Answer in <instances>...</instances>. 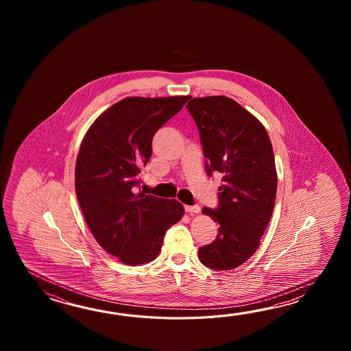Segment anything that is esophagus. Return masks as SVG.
Returning <instances> with one entry per match:
<instances>
[{
  "instance_id": "esophagus-1",
  "label": "esophagus",
  "mask_w": 351,
  "mask_h": 351,
  "mask_svg": "<svg viewBox=\"0 0 351 351\" xmlns=\"http://www.w3.org/2000/svg\"><path fill=\"white\" fill-rule=\"evenodd\" d=\"M184 208H186V212L191 213V215H193V213L197 215V213L201 212V207L199 206H186Z\"/></svg>"
}]
</instances>
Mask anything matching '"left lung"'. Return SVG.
I'll list each match as a JSON object with an SVG mask.
<instances>
[{
    "label": "left lung",
    "instance_id": "1",
    "mask_svg": "<svg viewBox=\"0 0 351 351\" xmlns=\"http://www.w3.org/2000/svg\"><path fill=\"white\" fill-rule=\"evenodd\" d=\"M186 109L199 130L206 171L223 174L218 207L202 209L219 233L198 257L209 269H236L257 251L275 207L272 144L261 121L231 97H193Z\"/></svg>",
    "mask_w": 351,
    "mask_h": 351
}]
</instances>
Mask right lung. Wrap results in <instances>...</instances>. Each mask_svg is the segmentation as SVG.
I'll return each instance as SVG.
<instances>
[{
    "instance_id": "right-lung-1",
    "label": "right lung",
    "mask_w": 351,
    "mask_h": 351,
    "mask_svg": "<svg viewBox=\"0 0 351 351\" xmlns=\"http://www.w3.org/2000/svg\"><path fill=\"white\" fill-rule=\"evenodd\" d=\"M189 99L125 97L99 115L82 139L76 197L97 243L121 263L138 266L157 258L165 232L184 215L178 201L138 188L156 132Z\"/></svg>"
}]
</instances>
